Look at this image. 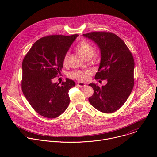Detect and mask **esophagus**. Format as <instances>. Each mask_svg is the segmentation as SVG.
I'll list each match as a JSON object with an SVG mask.
<instances>
[{"mask_svg":"<svg viewBox=\"0 0 157 157\" xmlns=\"http://www.w3.org/2000/svg\"><path fill=\"white\" fill-rule=\"evenodd\" d=\"M77 85H78L79 87H86V84L85 83H84V82H78Z\"/></svg>","mask_w":157,"mask_h":157,"instance_id":"34e87169","label":"esophagus"}]
</instances>
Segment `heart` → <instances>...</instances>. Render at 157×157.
Wrapping results in <instances>:
<instances>
[{"label":"heart","instance_id":"b5f03b06","mask_svg":"<svg viewBox=\"0 0 157 157\" xmlns=\"http://www.w3.org/2000/svg\"><path fill=\"white\" fill-rule=\"evenodd\" d=\"M75 50L82 58L85 59L87 58L90 59L94 53V47L90 43L87 42V41H82L78 43L75 47ZM68 59L69 53L67 52L65 53L63 58V64L64 66H67V64H68ZM88 76L89 73L87 72L81 71H75L70 74V77L71 78L81 81L86 80Z\"/></svg>","mask_w":157,"mask_h":157}]
</instances>
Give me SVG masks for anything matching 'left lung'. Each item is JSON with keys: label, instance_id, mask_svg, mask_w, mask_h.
<instances>
[{"label": "left lung", "instance_id": "obj_1", "mask_svg": "<svg viewBox=\"0 0 157 157\" xmlns=\"http://www.w3.org/2000/svg\"><path fill=\"white\" fill-rule=\"evenodd\" d=\"M83 36L94 41L101 50V60L95 79L107 81L101 87L89 84L94 89L89 101L102 113H114L124 105L133 87L132 54L124 41L113 33L93 32Z\"/></svg>", "mask_w": 157, "mask_h": 157}]
</instances>
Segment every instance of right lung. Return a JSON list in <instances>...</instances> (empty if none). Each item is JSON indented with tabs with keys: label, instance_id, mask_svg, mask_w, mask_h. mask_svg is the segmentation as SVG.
I'll use <instances>...</instances> for the list:
<instances>
[{
	"label": "right lung",
	"instance_id": "obj_1",
	"mask_svg": "<svg viewBox=\"0 0 157 157\" xmlns=\"http://www.w3.org/2000/svg\"><path fill=\"white\" fill-rule=\"evenodd\" d=\"M78 36L49 35L38 40L22 62L21 89L32 108L50 119L58 117L68 107L70 89L75 82L70 79L53 82L63 66V58Z\"/></svg>",
	"mask_w": 157,
	"mask_h": 157
}]
</instances>
